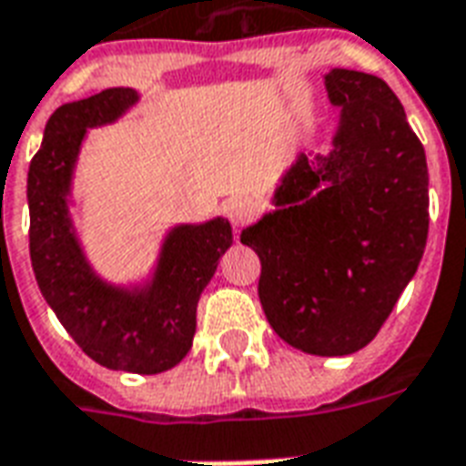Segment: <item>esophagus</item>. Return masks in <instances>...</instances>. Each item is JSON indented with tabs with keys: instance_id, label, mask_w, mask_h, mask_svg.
Masks as SVG:
<instances>
[{
	"instance_id": "34e87169",
	"label": "esophagus",
	"mask_w": 466,
	"mask_h": 466,
	"mask_svg": "<svg viewBox=\"0 0 466 466\" xmlns=\"http://www.w3.org/2000/svg\"><path fill=\"white\" fill-rule=\"evenodd\" d=\"M227 215H229L234 224H244L254 215V202L249 198H244V195L227 199Z\"/></svg>"
}]
</instances>
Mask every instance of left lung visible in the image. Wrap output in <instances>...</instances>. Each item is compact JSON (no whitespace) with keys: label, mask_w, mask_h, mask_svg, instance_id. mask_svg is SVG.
Instances as JSON below:
<instances>
[{"label":"left lung","mask_w":466,"mask_h":466,"mask_svg":"<svg viewBox=\"0 0 466 466\" xmlns=\"http://www.w3.org/2000/svg\"><path fill=\"white\" fill-rule=\"evenodd\" d=\"M340 123L329 155H299L277 209L242 232L259 254L271 329L311 356H350L378 336L415 277L430 227L425 147L382 78L323 76Z\"/></svg>","instance_id":"obj_1"}]
</instances>
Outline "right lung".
<instances>
[{
    "label": "right lung",
    "instance_id": "right-lung-1",
    "mask_svg": "<svg viewBox=\"0 0 466 466\" xmlns=\"http://www.w3.org/2000/svg\"><path fill=\"white\" fill-rule=\"evenodd\" d=\"M137 98L120 86L54 110L26 177L29 254L41 294L86 356L110 370L155 375L192 348L198 301L232 247V224L215 217L172 227L146 284L116 286L93 271L68 209L76 163L88 127L116 123Z\"/></svg>",
    "mask_w": 466,
    "mask_h": 466
}]
</instances>
